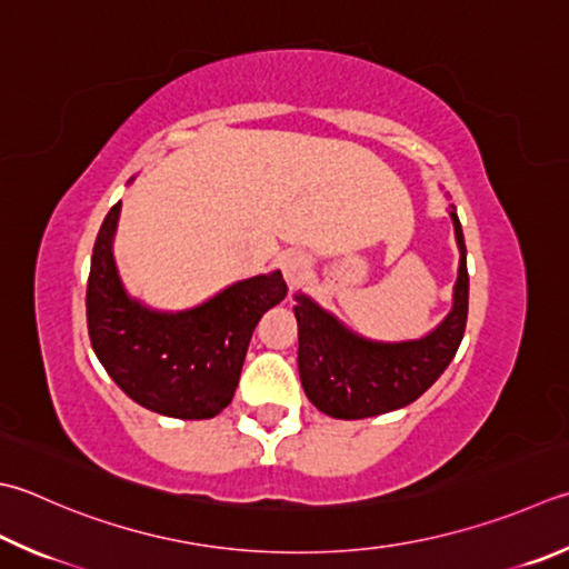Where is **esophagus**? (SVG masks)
Returning a JSON list of instances; mask_svg holds the SVG:
<instances>
[{"label":"esophagus","mask_w":569,"mask_h":569,"mask_svg":"<svg viewBox=\"0 0 569 569\" xmlns=\"http://www.w3.org/2000/svg\"><path fill=\"white\" fill-rule=\"evenodd\" d=\"M282 272H284L289 284L302 282L305 277H307V272H309L307 254H302V252H287L282 257Z\"/></svg>","instance_id":"1"}]
</instances>
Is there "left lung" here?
<instances>
[{"mask_svg": "<svg viewBox=\"0 0 569 569\" xmlns=\"http://www.w3.org/2000/svg\"><path fill=\"white\" fill-rule=\"evenodd\" d=\"M460 248L453 309L431 335L381 345L351 335L305 295L297 297L299 379L307 399L335 418H367L416 401L456 357L468 321V264L463 230L451 210Z\"/></svg>", "mask_w": 569, "mask_h": 569, "instance_id": "8db88e82", "label": "left lung"}]
</instances>
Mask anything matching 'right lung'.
<instances>
[{
  "instance_id": "add662e5",
  "label": "right lung",
  "mask_w": 569,
  "mask_h": 569,
  "mask_svg": "<svg viewBox=\"0 0 569 569\" xmlns=\"http://www.w3.org/2000/svg\"><path fill=\"white\" fill-rule=\"evenodd\" d=\"M121 202L109 210L93 244L86 321L96 357L136 403L173 418H212L232 401L252 331L282 302V272L224 289L178 315L128 299L118 280L111 240Z\"/></svg>"
}]
</instances>
